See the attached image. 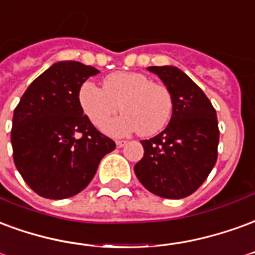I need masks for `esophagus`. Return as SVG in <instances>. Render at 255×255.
Masks as SVG:
<instances>
[{"instance_id": "esophagus-1", "label": "esophagus", "mask_w": 255, "mask_h": 255, "mask_svg": "<svg viewBox=\"0 0 255 255\" xmlns=\"http://www.w3.org/2000/svg\"><path fill=\"white\" fill-rule=\"evenodd\" d=\"M126 142H128V141H125V140H117V141H115V144H117V146H118V148H122L124 145H126Z\"/></svg>"}]
</instances>
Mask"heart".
Here are the masks:
<instances>
[{"label": "heart", "mask_w": 255, "mask_h": 255, "mask_svg": "<svg viewBox=\"0 0 255 255\" xmlns=\"http://www.w3.org/2000/svg\"><path fill=\"white\" fill-rule=\"evenodd\" d=\"M79 103L88 120L102 130L118 113L120 105L124 114L109 125L111 134L137 130L141 135H153L172 114V98L166 85L137 72L110 73L103 80V88L87 81L80 87Z\"/></svg>", "instance_id": "b5f03b06"}]
</instances>
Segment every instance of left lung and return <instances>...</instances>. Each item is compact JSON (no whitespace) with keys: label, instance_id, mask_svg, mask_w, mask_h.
<instances>
[{"label":"left lung","instance_id":"left-lung-1","mask_svg":"<svg viewBox=\"0 0 255 255\" xmlns=\"http://www.w3.org/2000/svg\"><path fill=\"white\" fill-rule=\"evenodd\" d=\"M172 98V117L161 133L141 140L144 156L134 166L146 190L183 198L201 186L217 160L216 110L202 89L175 66H149Z\"/></svg>","mask_w":255,"mask_h":255}]
</instances>
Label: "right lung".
<instances>
[{"mask_svg": "<svg viewBox=\"0 0 255 255\" xmlns=\"http://www.w3.org/2000/svg\"><path fill=\"white\" fill-rule=\"evenodd\" d=\"M98 73L77 61L57 62L33 80L14 109L13 160L40 197L76 196L92 181L103 156L115 149L79 103L80 87Z\"/></svg>", "mask_w": 255, "mask_h": 255, "instance_id": "1", "label": "right lung"}]
</instances>
